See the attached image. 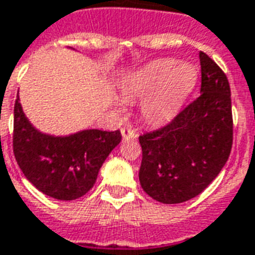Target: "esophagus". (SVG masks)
Instances as JSON below:
<instances>
[{
    "mask_svg": "<svg viewBox=\"0 0 255 255\" xmlns=\"http://www.w3.org/2000/svg\"><path fill=\"white\" fill-rule=\"evenodd\" d=\"M122 136H123V140H128V139H135L136 133L131 128L124 127L122 128Z\"/></svg>",
    "mask_w": 255,
    "mask_h": 255,
    "instance_id": "esophagus-1",
    "label": "esophagus"
}]
</instances>
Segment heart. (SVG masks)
Listing matches in <instances>:
<instances>
[{
	"label": "heart",
	"instance_id": "1",
	"mask_svg": "<svg viewBox=\"0 0 255 255\" xmlns=\"http://www.w3.org/2000/svg\"><path fill=\"white\" fill-rule=\"evenodd\" d=\"M198 71L192 64L174 58H158L120 81L124 96L140 99L143 119L158 126L171 120L195 88Z\"/></svg>",
	"mask_w": 255,
	"mask_h": 255
}]
</instances>
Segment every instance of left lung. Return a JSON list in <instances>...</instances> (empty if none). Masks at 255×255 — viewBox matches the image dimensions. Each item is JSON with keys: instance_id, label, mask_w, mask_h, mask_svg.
Wrapping results in <instances>:
<instances>
[{"instance_id": "obj_1", "label": "left lung", "mask_w": 255, "mask_h": 255, "mask_svg": "<svg viewBox=\"0 0 255 255\" xmlns=\"http://www.w3.org/2000/svg\"><path fill=\"white\" fill-rule=\"evenodd\" d=\"M201 95L156 131L139 136L141 188L160 203L199 195L226 164L233 145L230 85L214 60L199 52Z\"/></svg>"}]
</instances>
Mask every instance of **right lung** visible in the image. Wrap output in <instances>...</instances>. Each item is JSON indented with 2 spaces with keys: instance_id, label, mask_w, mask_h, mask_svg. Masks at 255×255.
Instances as JSON below:
<instances>
[{
  "instance_id": "right-lung-1",
  "label": "right lung",
  "mask_w": 255,
  "mask_h": 255,
  "mask_svg": "<svg viewBox=\"0 0 255 255\" xmlns=\"http://www.w3.org/2000/svg\"><path fill=\"white\" fill-rule=\"evenodd\" d=\"M122 140L120 131L84 129L68 136L42 133L25 116L17 96L13 152L30 183L48 197L73 201L93 187L99 170Z\"/></svg>"
}]
</instances>
